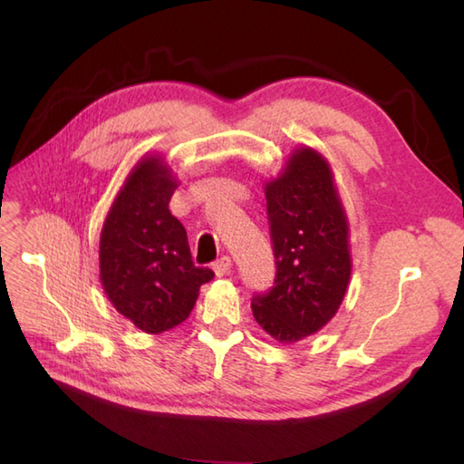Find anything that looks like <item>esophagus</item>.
<instances>
[{
    "instance_id": "esophagus-1",
    "label": "esophagus",
    "mask_w": 464,
    "mask_h": 464,
    "mask_svg": "<svg viewBox=\"0 0 464 464\" xmlns=\"http://www.w3.org/2000/svg\"><path fill=\"white\" fill-rule=\"evenodd\" d=\"M213 271L217 277H225V275L231 273V257H227V255H223L221 259H217L215 265H213Z\"/></svg>"
}]
</instances>
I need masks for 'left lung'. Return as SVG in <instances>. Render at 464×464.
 Here are the masks:
<instances>
[{
	"label": "left lung",
	"mask_w": 464,
	"mask_h": 464,
	"mask_svg": "<svg viewBox=\"0 0 464 464\" xmlns=\"http://www.w3.org/2000/svg\"><path fill=\"white\" fill-rule=\"evenodd\" d=\"M275 265L273 287L255 295L253 317L279 343L321 331L351 279L349 221L327 160L299 147L265 185Z\"/></svg>",
	"instance_id": "left-lung-1"
}]
</instances>
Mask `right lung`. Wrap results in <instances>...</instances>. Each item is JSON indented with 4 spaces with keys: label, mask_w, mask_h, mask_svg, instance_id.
<instances>
[{
    "label": "right lung",
    "mask_w": 464,
    "mask_h": 464,
    "mask_svg": "<svg viewBox=\"0 0 464 464\" xmlns=\"http://www.w3.org/2000/svg\"><path fill=\"white\" fill-rule=\"evenodd\" d=\"M175 189V177L161 157H143L117 193L100 239L107 299L151 334L189 317L199 287L215 277L191 259L185 227L169 211Z\"/></svg>",
    "instance_id": "add662e5"
}]
</instances>
